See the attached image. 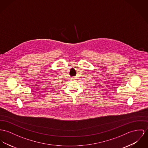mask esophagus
I'll use <instances>...</instances> for the list:
<instances>
[{
  "label": "esophagus",
  "mask_w": 148,
  "mask_h": 148,
  "mask_svg": "<svg viewBox=\"0 0 148 148\" xmlns=\"http://www.w3.org/2000/svg\"><path fill=\"white\" fill-rule=\"evenodd\" d=\"M75 78H73V79H75Z\"/></svg>",
  "instance_id": "esophagus-1"
}]
</instances>
